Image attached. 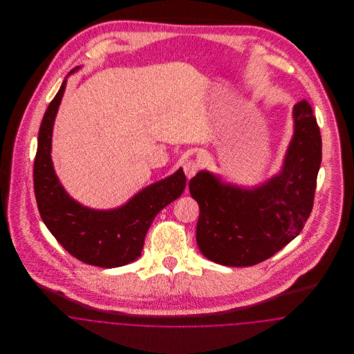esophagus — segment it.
<instances>
[{
  "mask_svg": "<svg viewBox=\"0 0 354 354\" xmlns=\"http://www.w3.org/2000/svg\"><path fill=\"white\" fill-rule=\"evenodd\" d=\"M183 169H185V176H187L188 179H191V178L199 171V165H198L195 160H188L187 163H185Z\"/></svg>",
  "mask_w": 354,
  "mask_h": 354,
  "instance_id": "esophagus-1",
  "label": "esophagus"
}]
</instances>
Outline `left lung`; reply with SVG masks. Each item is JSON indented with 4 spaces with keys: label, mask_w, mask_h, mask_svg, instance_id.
<instances>
[{
    "label": "left lung",
    "mask_w": 354,
    "mask_h": 354,
    "mask_svg": "<svg viewBox=\"0 0 354 354\" xmlns=\"http://www.w3.org/2000/svg\"><path fill=\"white\" fill-rule=\"evenodd\" d=\"M293 122L281 169L264 183L247 188L223 182L205 169L189 180V194L201 208L196 241L208 260L251 267L301 232L313 207L321 135L306 101L295 104Z\"/></svg>",
    "instance_id": "8db88e82"
}]
</instances>
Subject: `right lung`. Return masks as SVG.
<instances>
[{
  "label": "right lung",
  "instance_id": "obj_1",
  "mask_svg": "<svg viewBox=\"0 0 354 354\" xmlns=\"http://www.w3.org/2000/svg\"><path fill=\"white\" fill-rule=\"evenodd\" d=\"M66 81L50 102L38 133L33 169L38 211L51 235L70 254L101 268L122 267L140 256L153 218L183 194L185 172L178 169L113 209H94L74 201L61 185L51 160L53 126Z\"/></svg>",
  "mask_w": 354,
  "mask_h": 354
}]
</instances>
